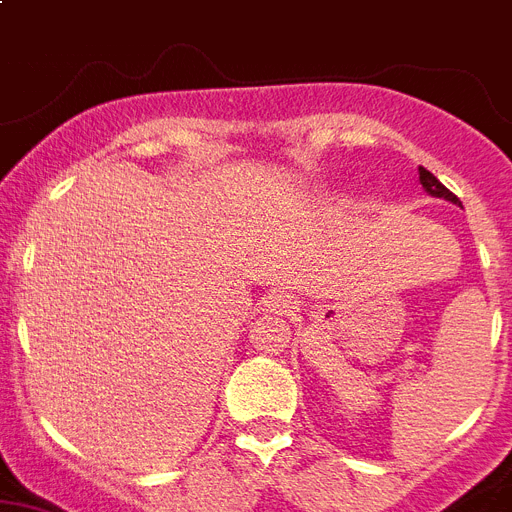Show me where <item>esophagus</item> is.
I'll list each match as a JSON object with an SVG mask.
<instances>
[{"label":"esophagus","mask_w":512,"mask_h":512,"mask_svg":"<svg viewBox=\"0 0 512 512\" xmlns=\"http://www.w3.org/2000/svg\"><path fill=\"white\" fill-rule=\"evenodd\" d=\"M265 307H268L270 312H286V309L291 307V299L283 294H270L268 299H265Z\"/></svg>","instance_id":"1"}]
</instances>
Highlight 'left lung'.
I'll use <instances>...</instances> for the list:
<instances>
[{"label": "left lung", "mask_w": 512, "mask_h": 512, "mask_svg": "<svg viewBox=\"0 0 512 512\" xmlns=\"http://www.w3.org/2000/svg\"><path fill=\"white\" fill-rule=\"evenodd\" d=\"M419 182H422L424 192H429L432 197H442V200H448V203L461 205V200H458V197H455L453 192H450L435 174H432V171L424 169V166H419Z\"/></svg>", "instance_id": "left-lung-1"}]
</instances>
